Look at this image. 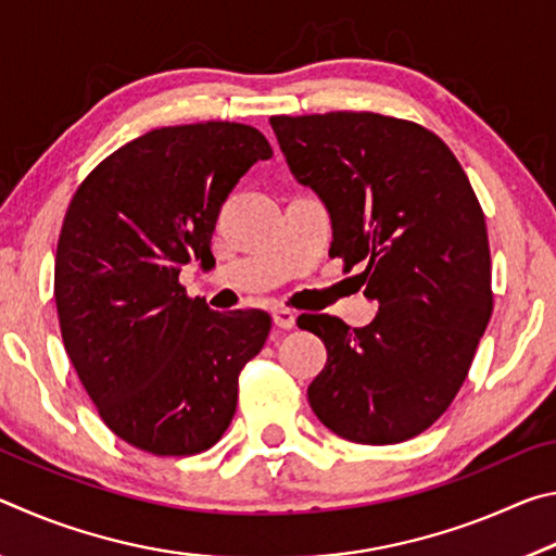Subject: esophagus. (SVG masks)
Returning <instances> with one entry per match:
<instances>
[{
	"instance_id": "obj_1",
	"label": "esophagus",
	"mask_w": 556,
	"mask_h": 556,
	"mask_svg": "<svg viewBox=\"0 0 556 556\" xmlns=\"http://www.w3.org/2000/svg\"><path fill=\"white\" fill-rule=\"evenodd\" d=\"M271 318H275V326H279V328H294L296 326V312H294V308L277 306L275 312H271Z\"/></svg>"
}]
</instances>
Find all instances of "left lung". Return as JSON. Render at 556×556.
Returning <instances> with one entry per match:
<instances>
[{"mask_svg":"<svg viewBox=\"0 0 556 556\" xmlns=\"http://www.w3.org/2000/svg\"><path fill=\"white\" fill-rule=\"evenodd\" d=\"M287 164L328 205L331 255L361 271L372 324L308 316L326 343L318 419L355 444H400L448 409L493 314L485 215L434 131L378 112L269 117Z\"/></svg>","mask_w":556,"mask_h":556,"instance_id":"1","label":"left lung"}]
</instances>
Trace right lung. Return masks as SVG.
Returning a JSON list of instances; mask_svg holds the SVG:
<instances>
[{"label":"right lung","mask_w":556,"mask_h":556,"mask_svg":"<svg viewBox=\"0 0 556 556\" xmlns=\"http://www.w3.org/2000/svg\"><path fill=\"white\" fill-rule=\"evenodd\" d=\"M260 129L195 122L131 139L83 178L55 250L65 353L127 444L193 456L230 427L238 378L269 336L265 312H211L178 271L211 260L220 205L269 159Z\"/></svg>","instance_id":"1"}]
</instances>
